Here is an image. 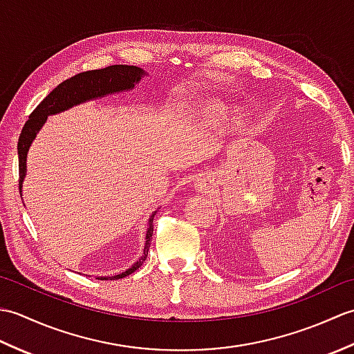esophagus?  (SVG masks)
I'll return each mask as SVG.
<instances>
[{
    "mask_svg": "<svg viewBox=\"0 0 354 354\" xmlns=\"http://www.w3.org/2000/svg\"><path fill=\"white\" fill-rule=\"evenodd\" d=\"M212 181L208 178H199L196 179V189L198 190H209L212 189Z\"/></svg>",
    "mask_w": 354,
    "mask_h": 354,
    "instance_id": "1",
    "label": "esophagus"
}]
</instances>
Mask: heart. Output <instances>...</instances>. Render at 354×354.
<instances>
[{
  "label": "heart",
  "instance_id": "obj_1",
  "mask_svg": "<svg viewBox=\"0 0 354 354\" xmlns=\"http://www.w3.org/2000/svg\"><path fill=\"white\" fill-rule=\"evenodd\" d=\"M213 112H221V109H217V108H216V109H213Z\"/></svg>",
  "mask_w": 354,
  "mask_h": 354
}]
</instances>
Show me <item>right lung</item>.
I'll return each instance as SVG.
<instances>
[{"mask_svg": "<svg viewBox=\"0 0 354 354\" xmlns=\"http://www.w3.org/2000/svg\"><path fill=\"white\" fill-rule=\"evenodd\" d=\"M142 71L138 66L133 65H111L102 70H91L79 73L76 76L64 80L59 84L53 91L45 97V99L37 104L32 114L28 115L24 127H22L19 140H18V162H19V190L22 179L26 176V158L30 147V142L36 137V132L41 129L45 118L51 114H57V112L68 109L74 104H79L82 102L97 99V97H103L106 94L124 91V89H131L133 85L141 79ZM153 234V216L149 219V228L146 234V245L145 252H142L141 259L135 263V265L127 269L126 272H122L114 277H108L109 280H118L135 272L142 263H145L150 242H152ZM106 277H102L100 280H108Z\"/></svg>", "mask_w": 354, "mask_h": 354, "instance_id": "add662e5", "label": "right lung"}]
</instances>
